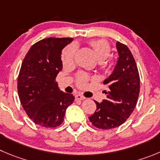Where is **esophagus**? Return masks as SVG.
<instances>
[{
	"label": "esophagus",
	"instance_id": "34e87169",
	"mask_svg": "<svg viewBox=\"0 0 160 160\" xmlns=\"http://www.w3.org/2000/svg\"><path fill=\"white\" fill-rule=\"evenodd\" d=\"M75 99L76 100H83V99H85V97H83V95H80V94H77V95H76L75 96Z\"/></svg>",
	"mask_w": 160,
	"mask_h": 160
}]
</instances>
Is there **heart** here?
I'll return each instance as SVG.
<instances>
[{
    "instance_id": "obj_1",
    "label": "heart",
    "mask_w": 160,
    "mask_h": 160,
    "mask_svg": "<svg viewBox=\"0 0 160 160\" xmlns=\"http://www.w3.org/2000/svg\"><path fill=\"white\" fill-rule=\"evenodd\" d=\"M89 45L92 46L95 53L98 62H103L110 57L111 48L108 42L104 39H93L89 42ZM77 52V46L75 44H70L67 46L62 53V62L63 65H67L73 62L74 57ZM88 76L85 73H80L77 76V83L83 86L87 82Z\"/></svg>"
}]
</instances>
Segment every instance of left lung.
<instances>
[{"mask_svg":"<svg viewBox=\"0 0 160 160\" xmlns=\"http://www.w3.org/2000/svg\"><path fill=\"white\" fill-rule=\"evenodd\" d=\"M118 59L113 72L103 81L108 87L107 99L96 103V110L88 118L98 129L120 126L131 115L140 93V76L135 59L125 45L116 43Z\"/></svg>","mask_w":160,"mask_h":160,"instance_id":"8db88e82","label":"left lung"}]
</instances>
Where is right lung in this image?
<instances>
[{"label":"right lung","mask_w":160,"mask_h":160,"mask_svg":"<svg viewBox=\"0 0 160 160\" xmlns=\"http://www.w3.org/2000/svg\"><path fill=\"white\" fill-rule=\"evenodd\" d=\"M72 38H48L37 42L25 56L18 77L19 100L28 117L43 127H57L74 101L72 94L61 92L56 82L62 69V49Z\"/></svg>","instance_id":"add662e5"}]
</instances>
